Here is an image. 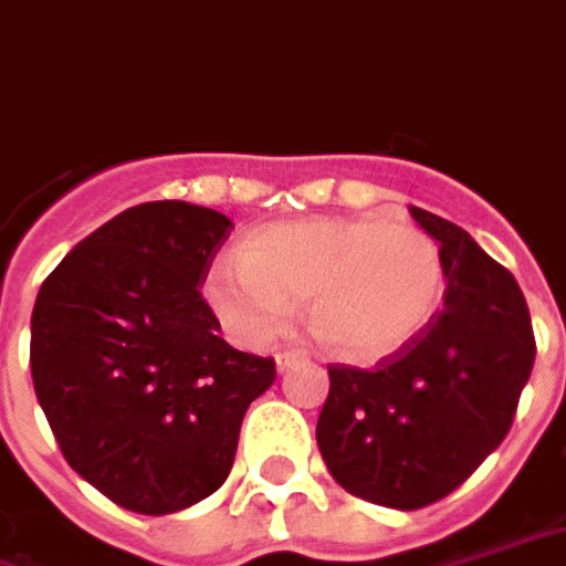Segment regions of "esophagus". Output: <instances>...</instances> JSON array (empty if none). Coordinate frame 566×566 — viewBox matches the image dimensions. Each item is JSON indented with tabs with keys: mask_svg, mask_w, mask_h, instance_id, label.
Returning a JSON list of instances; mask_svg holds the SVG:
<instances>
[{
	"mask_svg": "<svg viewBox=\"0 0 566 566\" xmlns=\"http://www.w3.org/2000/svg\"><path fill=\"white\" fill-rule=\"evenodd\" d=\"M301 353H292V349H283V353H277V356H274V361H277V370L280 374H283V370H289V368H295V365H298L301 361Z\"/></svg>",
	"mask_w": 566,
	"mask_h": 566,
	"instance_id": "34e87169",
	"label": "esophagus"
}]
</instances>
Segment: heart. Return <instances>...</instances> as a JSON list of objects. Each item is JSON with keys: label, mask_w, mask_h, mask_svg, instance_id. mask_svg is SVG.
I'll return each instance as SVG.
<instances>
[{"label": "heart", "mask_w": 566, "mask_h": 566, "mask_svg": "<svg viewBox=\"0 0 566 566\" xmlns=\"http://www.w3.org/2000/svg\"><path fill=\"white\" fill-rule=\"evenodd\" d=\"M447 289L431 234L382 217H307L243 238L241 262H217L205 298L243 344H265L304 301L325 353L353 365L398 356L431 325Z\"/></svg>", "instance_id": "heart-1"}]
</instances>
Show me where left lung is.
Wrapping results in <instances>:
<instances>
[{
	"instance_id": "obj_1",
	"label": "left lung",
	"mask_w": 566,
	"mask_h": 566,
	"mask_svg": "<svg viewBox=\"0 0 566 566\" xmlns=\"http://www.w3.org/2000/svg\"><path fill=\"white\" fill-rule=\"evenodd\" d=\"M410 217L440 243L443 307L374 370L328 368L316 422L334 480L391 510L447 497L501 447L537 356L513 274L455 222L422 208Z\"/></svg>"
}]
</instances>
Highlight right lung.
<instances>
[{
  "mask_svg": "<svg viewBox=\"0 0 566 566\" xmlns=\"http://www.w3.org/2000/svg\"><path fill=\"white\" fill-rule=\"evenodd\" d=\"M232 220L189 201L123 210L41 283L29 365L65 461L111 501L168 515L220 489L274 361L234 349L198 286Z\"/></svg>",
  "mask_w": 566,
  "mask_h": 566,
  "instance_id": "add662e5",
  "label": "right lung"
}]
</instances>
